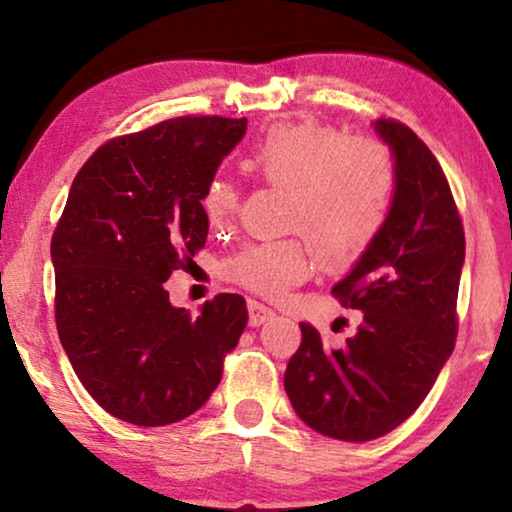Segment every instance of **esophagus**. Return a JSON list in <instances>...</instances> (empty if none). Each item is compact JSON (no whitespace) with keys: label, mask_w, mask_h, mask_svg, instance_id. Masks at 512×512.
I'll list each match as a JSON object with an SVG mask.
<instances>
[{"label":"esophagus","mask_w":512,"mask_h":512,"mask_svg":"<svg viewBox=\"0 0 512 512\" xmlns=\"http://www.w3.org/2000/svg\"><path fill=\"white\" fill-rule=\"evenodd\" d=\"M247 312H249V326H261L268 319L275 317V312H272L270 307H265L263 303H256V300H249Z\"/></svg>","instance_id":"obj_1"}]
</instances>
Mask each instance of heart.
Masks as SVG:
<instances>
[{"instance_id":"heart-1","label":"heart","mask_w":512,"mask_h":512,"mask_svg":"<svg viewBox=\"0 0 512 512\" xmlns=\"http://www.w3.org/2000/svg\"><path fill=\"white\" fill-rule=\"evenodd\" d=\"M258 181L291 191L289 230L312 242L331 270L359 263L387 223L396 198L394 153L380 137L354 135L324 123H286L265 132L249 153ZM202 212L212 226L230 221L240 193L216 179L202 193ZM314 270L303 237L249 242L226 261V275L265 298H282Z\"/></svg>"}]
</instances>
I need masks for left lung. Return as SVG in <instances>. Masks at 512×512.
<instances>
[{
	"label": "left lung",
	"instance_id": "left-lung-1",
	"mask_svg": "<svg viewBox=\"0 0 512 512\" xmlns=\"http://www.w3.org/2000/svg\"><path fill=\"white\" fill-rule=\"evenodd\" d=\"M396 163V198L382 233L333 286L363 312L354 338L326 347L317 328L289 359L284 389L321 436L349 443L403 424L429 394L457 340V293L466 237L445 172L429 146L398 121H377Z\"/></svg>",
	"mask_w": 512,
	"mask_h": 512
}]
</instances>
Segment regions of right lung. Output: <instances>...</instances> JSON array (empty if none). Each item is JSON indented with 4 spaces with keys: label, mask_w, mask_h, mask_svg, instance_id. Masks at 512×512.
Segmentation results:
<instances>
[{
    "label": "right lung",
    "mask_w": 512,
    "mask_h": 512,
    "mask_svg": "<svg viewBox=\"0 0 512 512\" xmlns=\"http://www.w3.org/2000/svg\"><path fill=\"white\" fill-rule=\"evenodd\" d=\"M247 118L179 116L102 144L51 240L55 324L74 373L109 415L165 426L200 410L247 326L237 293L198 317L163 282L205 247L202 193Z\"/></svg>",
    "instance_id": "obj_1"
}]
</instances>
